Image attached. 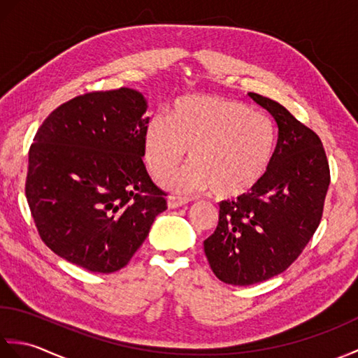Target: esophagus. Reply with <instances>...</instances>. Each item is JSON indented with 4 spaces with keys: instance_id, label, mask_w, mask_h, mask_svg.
Wrapping results in <instances>:
<instances>
[{
    "instance_id": "34e87169",
    "label": "esophagus",
    "mask_w": 358,
    "mask_h": 358,
    "mask_svg": "<svg viewBox=\"0 0 358 358\" xmlns=\"http://www.w3.org/2000/svg\"><path fill=\"white\" fill-rule=\"evenodd\" d=\"M185 204H187V200H185V199H178V196H169V199H167V208L169 209H177V208H181V206H185Z\"/></svg>"
}]
</instances>
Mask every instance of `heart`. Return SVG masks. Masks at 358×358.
<instances>
[{"instance_id":"b5f03b06","label":"heart","mask_w":358,"mask_h":358,"mask_svg":"<svg viewBox=\"0 0 358 358\" xmlns=\"http://www.w3.org/2000/svg\"><path fill=\"white\" fill-rule=\"evenodd\" d=\"M187 150L192 163L163 180L166 189L238 199L268 173L277 150V129L245 103L189 95L175 103L171 118L162 112L150 117L143 135L144 163L158 180L183 162Z\"/></svg>"}]
</instances>
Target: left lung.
<instances>
[{"mask_svg": "<svg viewBox=\"0 0 358 358\" xmlns=\"http://www.w3.org/2000/svg\"><path fill=\"white\" fill-rule=\"evenodd\" d=\"M278 127L277 150L254 191L220 203L215 232L204 240L223 283L249 286L286 271L320 224L331 175L322 140L271 98L249 92Z\"/></svg>", "mask_w": 358, "mask_h": 358, "instance_id": "left-lung-1", "label": "left lung"}]
</instances>
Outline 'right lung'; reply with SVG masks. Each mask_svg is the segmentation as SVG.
Instances as JSON below:
<instances>
[{
	"instance_id": "add662e5",
	"label": "right lung",
	"mask_w": 358,
	"mask_h": 358,
	"mask_svg": "<svg viewBox=\"0 0 358 358\" xmlns=\"http://www.w3.org/2000/svg\"><path fill=\"white\" fill-rule=\"evenodd\" d=\"M148 103L121 87L67 101L29 150L26 196L45 246L90 272L131 262L167 209L143 163Z\"/></svg>"
}]
</instances>
